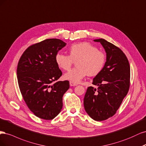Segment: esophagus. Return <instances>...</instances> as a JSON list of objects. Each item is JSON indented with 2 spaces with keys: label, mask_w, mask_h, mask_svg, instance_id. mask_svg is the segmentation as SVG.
Masks as SVG:
<instances>
[{
  "label": "esophagus",
  "mask_w": 146,
  "mask_h": 146,
  "mask_svg": "<svg viewBox=\"0 0 146 146\" xmlns=\"http://www.w3.org/2000/svg\"><path fill=\"white\" fill-rule=\"evenodd\" d=\"M70 86H72H72H77V84H75V83L72 82V81H70Z\"/></svg>",
  "instance_id": "34e87169"
}]
</instances>
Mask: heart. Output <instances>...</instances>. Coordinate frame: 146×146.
Wrapping results in <instances>:
<instances>
[{
	"instance_id": "1",
	"label": "heart",
	"mask_w": 146,
	"mask_h": 146,
	"mask_svg": "<svg viewBox=\"0 0 146 146\" xmlns=\"http://www.w3.org/2000/svg\"><path fill=\"white\" fill-rule=\"evenodd\" d=\"M69 55L58 53L55 55L56 65L61 70L68 71L73 62L77 67L65 73L64 78L78 83L88 74L95 76L104 70L107 61L106 54L95 46L86 42L73 44L68 48Z\"/></svg>"
}]
</instances>
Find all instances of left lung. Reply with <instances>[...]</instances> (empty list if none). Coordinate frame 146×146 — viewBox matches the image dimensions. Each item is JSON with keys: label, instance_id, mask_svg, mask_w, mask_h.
<instances>
[{"label": "left lung", "instance_id": "left-lung-1", "mask_svg": "<svg viewBox=\"0 0 146 146\" xmlns=\"http://www.w3.org/2000/svg\"><path fill=\"white\" fill-rule=\"evenodd\" d=\"M100 42L107 53L104 70L93 79L98 88L88 87L84 99L87 114L97 121L107 119L118 110L130 87V69L127 58L119 47L104 39Z\"/></svg>", "mask_w": 146, "mask_h": 146}]
</instances>
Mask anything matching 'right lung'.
<instances>
[{
    "label": "right lung",
    "mask_w": 146,
    "mask_h": 146,
    "mask_svg": "<svg viewBox=\"0 0 146 146\" xmlns=\"http://www.w3.org/2000/svg\"><path fill=\"white\" fill-rule=\"evenodd\" d=\"M58 39H48L29 46L17 64L19 87L23 100L35 115L51 120L62 109V97L70 87L68 81H56L62 73L55 55L66 45Z\"/></svg>",
    "instance_id": "obj_1"
}]
</instances>
